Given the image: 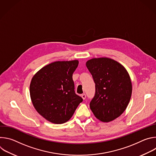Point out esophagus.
<instances>
[{"label":"esophagus","mask_w":156,"mask_h":156,"mask_svg":"<svg viewBox=\"0 0 156 156\" xmlns=\"http://www.w3.org/2000/svg\"><path fill=\"white\" fill-rule=\"evenodd\" d=\"M81 98H83V100H84V99H86V94H81Z\"/></svg>","instance_id":"obj_1"}]
</instances>
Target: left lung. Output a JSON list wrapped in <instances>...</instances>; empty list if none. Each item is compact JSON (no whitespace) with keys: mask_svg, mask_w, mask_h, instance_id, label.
I'll return each instance as SVG.
<instances>
[{"mask_svg":"<svg viewBox=\"0 0 156 156\" xmlns=\"http://www.w3.org/2000/svg\"><path fill=\"white\" fill-rule=\"evenodd\" d=\"M86 65L95 83V95L90 106L100 121L109 122L126 108L132 93L129 75L118 62L107 57L94 58Z\"/></svg>","mask_w":156,"mask_h":156,"instance_id":"obj_1","label":"left lung"}]
</instances>
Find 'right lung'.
<instances>
[{"label":"right lung","mask_w":156,"mask_h":156,"mask_svg":"<svg viewBox=\"0 0 156 156\" xmlns=\"http://www.w3.org/2000/svg\"><path fill=\"white\" fill-rule=\"evenodd\" d=\"M78 63L77 60L52 62L39 70L31 80L32 103L37 112L51 123L69 121L83 101L75 93L72 78Z\"/></svg>","instance_id":"right-lung-1"}]
</instances>
